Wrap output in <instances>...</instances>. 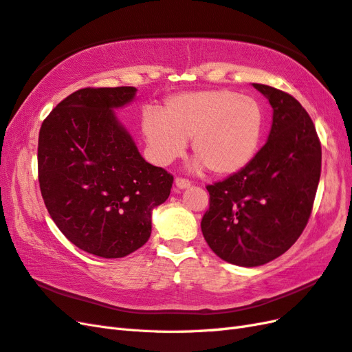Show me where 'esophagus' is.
Listing matches in <instances>:
<instances>
[{
  "instance_id": "obj_1",
  "label": "esophagus",
  "mask_w": 352,
  "mask_h": 352,
  "mask_svg": "<svg viewBox=\"0 0 352 352\" xmlns=\"http://www.w3.org/2000/svg\"><path fill=\"white\" fill-rule=\"evenodd\" d=\"M175 185H176V189H186V188L191 186V182H189L188 179H184V177H176Z\"/></svg>"
}]
</instances>
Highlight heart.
Here are the masks:
<instances>
[{
	"mask_svg": "<svg viewBox=\"0 0 352 352\" xmlns=\"http://www.w3.org/2000/svg\"><path fill=\"white\" fill-rule=\"evenodd\" d=\"M261 103L231 90H198L172 96L161 113L146 109L142 133L155 163L166 166L184 154L191 139L192 168L208 167L230 176L249 166L263 135Z\"/></svg>",
	"mask_w": 352,
	"mask_h": 352,
	"instance_id": "obj_1",
	"label": "heart"
}]
</instances>
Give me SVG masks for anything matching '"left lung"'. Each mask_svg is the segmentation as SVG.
Listing matches in <instances>:
<instances>
[{"label":"left lung","mask_w":352,"mask_h":352,"mask_svg":"<svg viewBox=\"0 0 352 352\" xmlns=\"http://www.w3.org/2000/svg\"><path fill=\"white\" fill-rule=\"evenodd\" d=\"M272 107L267 144L241 172L207 186L201 221L208 247L239 267H259L296 243L312 212L321 144L308 112L289 93L253 84Z\"/></svg>","instance_id":"8db88e82"}]
</instances>
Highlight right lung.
I'll list each match as a JSON object with an SVG mask.
<instances>
[{"instance_id": "right-lung-1", "label": "right lung", "mask_w": 352, "mask_h": 352, "mask_svg": "<svg viewBox=\"0 0 352 352\" xmlns=\"http://www.w3.org/2000/svg\"><path fill=\"white\" fill-rule=\"evenodd\" d=\"M135 87L81 89L43 121L38 180L53 222L78 249L116 259L151 235L153 210L170 195L173 176L146 163L113 109Z\"/></svg>"}]
</instances>
